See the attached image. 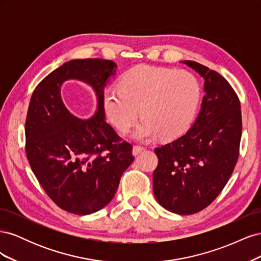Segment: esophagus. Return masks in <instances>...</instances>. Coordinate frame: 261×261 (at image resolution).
I'll return each mask as SVG.
<instances>
[{
  "label": "esophagus",
  "instance_id": "obj_1",
  "mask_svg": "<svg viewBox=\"0 0 261 261\" xmlns=\"http://www.w3.org/2000/svg\"><path fill=\"white\" fill-rule=\"evenodd\" d=\"M144 150H145L144 147H141V146H134V147H133V154H134V155H137V154H139L140 152H143Z\"/></svg>",
  "mask_w": 261,
  "mask_h": 261
}]
</instances>
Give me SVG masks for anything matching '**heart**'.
<instances>
[{
  "label": "heart",
  "instance_id": "1",
  "mask_svg": "<svg viewBox=\"0 0 261 261\" xmlns=\"http://www.w3.org/2000/svg\"><path fill=\"white\" fill-rule=\"evenodd\" d=\"M201 97L198 80L187 70L139 65L126 72L118 87L103 92L105 111L115 127L128 130L139 115L143 120L133 132L137 140L175 138L194 121Z\"/></svg>",
  "mask_w": 261,
  "mask_h": 261
}]
</instances>
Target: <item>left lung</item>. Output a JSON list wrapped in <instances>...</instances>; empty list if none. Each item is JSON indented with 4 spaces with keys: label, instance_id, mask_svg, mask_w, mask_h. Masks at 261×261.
<instances>
[{
    "label": "left lung",
    "instance_id": "1",
    "mask_svg": "<svg viewBox=\"0 0 261 261\" xmlns=\"http://www.w3.org/2000/svg\"><path fill=\"white\" fill-rule=\"evenodd\" d=\"M203 80L200 112L185 135L155 148L153 193L163 208L194 215L226 185L240 154L242 112L238 94L223 76L194 61H183Z\"/></svg>",
    "mask_w": 261,
    "mask_h": 261
}]
</instances>
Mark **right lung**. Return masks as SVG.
<instances>
[{
  "label": "right lung",
  "instance_id": "obj_1",
  "mask_svg": "<svg viewBox=\"0 0 261 261\" xmlns=\"http://www.w3.org/2000/svg\"><path fill=\"white\" fill-rule=\"evenodd\" d=\"M115 68L109 60H72L39 83L30 99L25 125L28 162L46 195L74 215L106 207L134 161L133 146L106 122L103 92ZM68 79L88 83L97 94V112L88 120L74 117L62 103L60 86Z\"/></svg>",
  "mask_w": 261,
  "mask_h": 261
}]
</instances>
